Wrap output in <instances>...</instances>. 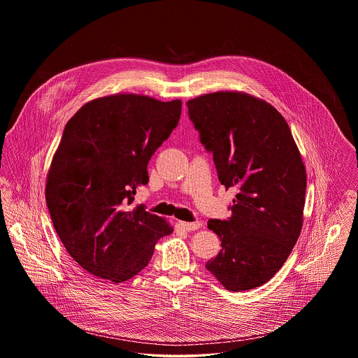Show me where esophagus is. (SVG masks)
I'll use <instances>...</instances> for the list:
<instances>
[{
    "label": "esophagus",
    "instance_id": "34e87169",
    "mask_svg": "<svg viewBox=\"0 0 358 358\" xmlns=\"http://www.w3.org/2000/svg\"><path fill=\"white\" fill-rule=\"evenodd\" d=\"M180 225H181V228L182 229H185V231H196V229H199L200 227H201V222H180Z\"/></svg>",
    "mask_w": 358,
    "mask_h": 358
}]
</instances>
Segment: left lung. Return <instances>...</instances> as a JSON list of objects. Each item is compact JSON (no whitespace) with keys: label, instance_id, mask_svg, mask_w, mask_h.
Segmentation results:
<instances>
[{"label":"left lung","instance_id":"8db88e82","mask_svg":"<svg viewBox=\"0 0 358 358\" xmlns=\"http://www.w3.org/2000/svg\"><path fill=\"white\" fill-rule=\"evenodd\" d=\"M187 106L222 185L238 190L232 216L208 222L222 248L205 268L228 291L255 289L282 268L302 231L306 169L299 149L282 114L247 92L204 94Z\"/></svg>","mask_w":358,"mask_h":358}]
</instances>
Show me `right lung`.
Segmentation results:
<instances>
[{"mask_svg": "<svg viewBox=\"0 0 358 358\" xmlns=\"http://www.w3.org/2000/svg\"><path fill=\"white\" fill-rule=\"evenodd\" d=\"M181 106L113 94L85 103L67 122L45 199L67 252L90 275L115 285L131 279L173 232L164 217L129 205L149 182L148 164L177 126Z\"/></svg>", "mask_w": 358, "mask_h": 358, "instance_id": "obj_1", "label": "right lung"}]
</instances>
